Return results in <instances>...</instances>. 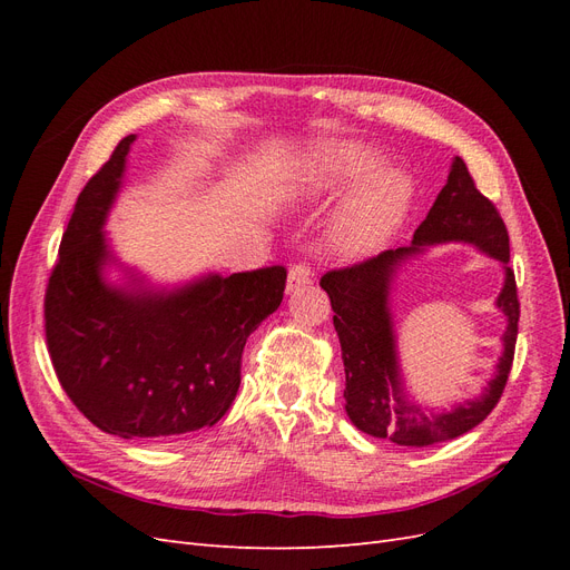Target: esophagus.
Masks as SVG:
<instances>
[{"label": "esophagus", "instance_id": "1", "mask_svg": "<svg viewBox=\"0 0 570 570\" xmlns=\"http://www.w3.org/2000/svg\"><path fill=\"white\" fill-rule=\"evenodd\" d=\"M312 281V266L308 264H295L287 273V292H295Z\"/></svg>", "mask_w": 570, "mask_h": 570}]
</instances>
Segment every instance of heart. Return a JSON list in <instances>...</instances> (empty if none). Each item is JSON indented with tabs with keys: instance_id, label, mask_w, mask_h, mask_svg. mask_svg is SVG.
Wrapping results in <instances>:
<instances>
[{
	"instance_id": "obj_1",
	"label": "heart",
	"mask_w": 570,
	"mask_h": 570,
	"mask_svg": "<svg viewBox=\"0 0 570 570\" xmlns=\"http://www.w3.org/2000/svg\"><path fill=\"white\" fill-rule=\"evenodd\" d=\"M381 164V151L361 142H331L306 154V189L337 195L356 185L335 218V243L342 252L377 249L409 214L413 180L402 168Z\"/></svg>"
}]
</instances>
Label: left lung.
Returning <instances> with one entry per match:
<instances>
[{"label":"left lung","instance_id":"obj_1","mask_svg":"<svg viewBox=\"0 0 570 570\" xmlns=\"http://www.w3.org/2000/svg\"><path fill=\"white\" fill-rule=\"evenodd\" d=\"M440 242L475 244L505 264V287L498 305L508 316V331L498 373L483 394L452 410L428 412L413 405L403 392L389 289L395 268L406 257ZM321 287L331 297L335 312L333 323L344 361V409L361 433L402 446H430L469 433L490 416L511 373L521 304L515 295L513 271L509 268V233L504 220L497 206L480 195L461 157L452 159L446 185L413 233L409 247L387 249L361 264L327 271L321 278Z\"/></svg>","mask_w":570,"mask_h":570}]
</instances>
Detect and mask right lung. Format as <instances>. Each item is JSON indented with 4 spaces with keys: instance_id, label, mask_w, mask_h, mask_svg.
Instances as JSON below:
<instances>
[{
    "instance_id": "obj_1",
    "label": "right lung",
    "mask_w": 570,
    "mask_h": 570,
    "mask_svg": "<svg viewBox=\"0 0 570 570\" xmlns=\"http://www.w3.org/2000/svg\"><path fill=\"white\" fill-rule=\"evenodd\" d=\"M135 135L82 187L45 295L47 350L63 392L85 419L124 440L166 442L223 419L239 387L247 337L283 302L287 271L218 273L176 289L130 275L116 262L105 223Z\"/></svg>"
}]
</instances>
